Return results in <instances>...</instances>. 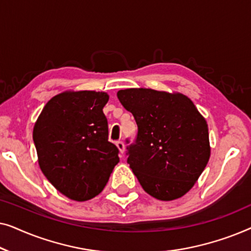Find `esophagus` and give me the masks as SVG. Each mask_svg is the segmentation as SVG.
<instances>
[{"mask_svg": "<svg viewBox=\"0 0 251 251\" xmlns=\"http://www.w3.org/2000/svg\"><path fill=\"white\" fill-rule=\"evenodd\" d=\"M116 144V146H118V149L120 150V152H121L122 154L125 153V151H126V146H125V143L122 142V140H118V142L115 143Z\"/></svg>", "mask_w": 251, "mask_h": 251, "instance_id": "esophagus-1", "label": "esophagus"}]
</instances>
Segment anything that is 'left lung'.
<instances>
[{
    "label": "left lung",
    "instance_id": "left-lung-1",
    "mask_svg": "<svg viewBox=\"0 0 251 251\" xmlns=\"http://www.w3.org/2000/svg\"><path fill=\"white\" fill-rule=\"evenodd\" d=\"M118 98L136 120L126 162L144 191L163 201L193 187L210 156L208 125L190 98L153 89H126Z\"/></svg>",
    "mask_w": 251,
    "mask_h": 251
}]
</instances>
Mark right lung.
<instances>
[{
  "label": "right lung",
  "mask_w": 251,
  "mask_h": 251,
  "mask_svg": "<svg viewBox=\"0 0 251 251\" xmlns=\"http://www.w3.org/2000/svg\"><path fill=\"white\" fill-rule=\"evenodd\" d=\"M107 101L105 92H63L47 102L34 126L41 170L72 200L100 193L120 161L119 149L108 142Z\"/></svg>",
  "instance_id": "obj_1"
}]
</instances>
